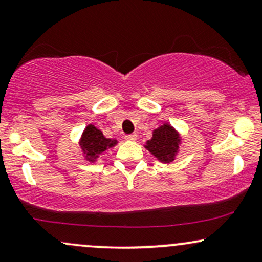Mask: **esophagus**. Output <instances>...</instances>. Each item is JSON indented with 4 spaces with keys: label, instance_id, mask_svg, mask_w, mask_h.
<instances>
[{
    "label": "esophagus",
    "instance_id": "34e87169",
    "mask_svg": "<svg viewBox=\"0 0 262 262\" xmlns=\"http://www.w3.org/2000/svg\"><path fill=\"white\" fill-rule=\"evenodd\" d=\"M137 139H138V135L137 134H128V135H125V140L135 141Z\"/></svg>",
    "mask_w": 262,
    "mask_h": 262
}]
</instances>
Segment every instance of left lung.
I'll return each mask as SVG.
<instances>
[{
	"label": "left lung",
	"instance_id": "1",
	"mask_svg": "<svg viewBox=\"0 0 262 262\" xmlns=\"http://www.w3.org/2000/svg\"><path fill=\"white\" fill-rule=\"evenodd\" d=\"M181 137L172 125L164 123L152 130V138L146 141L145 149H148L159 161L169 164L175 160L179 152Z\"/></svg>",
	"mask_w": 262,
	"mask_h": 262
}]
</instances>
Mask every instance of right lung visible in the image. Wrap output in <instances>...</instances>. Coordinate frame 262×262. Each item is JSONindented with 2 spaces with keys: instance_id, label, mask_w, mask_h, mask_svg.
<instances>
[{
  "instance_id": "add662e5",
  "label": "right lung",
  "mask_w": 262,
  "mask_h": 262,
  "mask_svg": "<svg viewBox=\"0 0 262 262\" xmlns=\"http://www.w3.org/2000/svg\"><path fill=\"white\" fill-rule=\"evenodd\" d=\"M80 146L87 161L95 162L102 152L117 145L116 139L106 138L93 124H89L80 138Z\"/></svg>"
}]
</instances>
